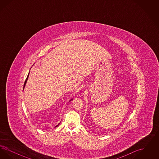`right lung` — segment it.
<instances>
[{"mask_svg":"<svg viewBox=\"0 0 159 159\" xmlns=\"http://www.w3.org/2000/svg\"><path fill=\"white\" fill-rule=\"evenodd\" d=\"M28 77H29V75H28V76L27 77V78H26V79H25V82H24V86H25V83L27 82V79H28ZM58 126V125H57Z\"/></svg>","mask_w":159,"mask_h":159,"instance_id":"add662e5","label":"right lung"}]
</instances>
